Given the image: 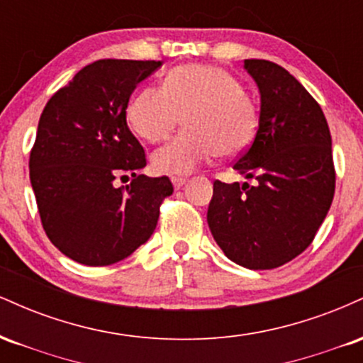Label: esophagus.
Returning a JSON list of instances; mask_svg holds the SVG:
<instances>
[{
	"instance_id": "obj_1",
	"label": "esophagus",
	"mask_w": 363,
	"mask_h": 363,
	"mask_svg": "<svg viewBox=\"0 0 363 363\" xmlns=\"http://www.w3.org/2000/svg\"><path fill=\"white\" fill-rule=\"evenodd\" d=\"M170 181H172V184H174V187H176V189H181V187L186 184V179L184 177L172 176V177H170Z\"/></svg>"
}]
</instances>
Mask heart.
Wrapping results in <instances>:
<instances>
[{"mask_svg": "<svg viewBox=\"0 0 363 363\" xmlns=\"http://www.w3.org/2000/svg\"><path fill=\"white\" fill-rule=\"evenodd\" d=\"M182 117L186 131L153 152L152 167L158 174L186 176L216 153H242L256 136L259 109L235 77L208 65L170 69L162 90H140L126 109L131 131L150 143L169 138Z\"/></svg>", "mask_w": 363, "mask_h": 363, "instance_id": "b5f03b06", "label": "heart"}]
</instances>
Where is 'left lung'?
<instances>
[{"label": "left lung", "instance_id": "1", "mask_svg": "<svg viewBox=\"0 0 363 363\" xmlns=\"http://www.w3.org/2000/svg\"><path fill=\"white\" fill-rule=\"evenodd\" d=\"M244 69L261 95L251 147L234 164L244 182H213L208 225L225 256L249 269H273L309 247L335 196L331 133L301 82L266 60Z\"/></svg>", "mask_w": 363, "mask_h": 363}]
</instances>
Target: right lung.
<instances>
[{
    "instance_id": "obj_1",
    "label": "right lung",
    "mask_w": 363,
    "mask_h": 363,
    "mask_svg": "<svg viewBox=\"0 0 363 363\" xmlns=\"http://www.w3.org/2000/svg\"><path fill=\"white\" fill-rule=\"evenodd\" d=\"M162 61L101 60L49 99L28 169L49 240L86 266L114 264L152 237L169 177L138 174L145 150L129 131L126 109L136 85ZM131 173L132 184L116 188ZM124 177V176H123Z\"/></svg>"
}]
</instances>
